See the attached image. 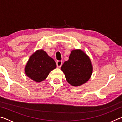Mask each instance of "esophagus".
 Listing matches in <instances>:
<instances>
[{
	"mask_svg": "<svg viewBox=\"0 0 122 122\" xmlns=\"http://www.w3.org/2000/svg\"><path fill=\"white\" fill-rule=\"evenodd\" d=\"M56 65L57 68H60L61 67V66L62 65V61H57L56 62Z\"/></svg>",
	"mask_w": 122,
	"mask_h": 122,
	"instance_id": "esophagus-1",
	"label": "esophagus"
}]
</instances>
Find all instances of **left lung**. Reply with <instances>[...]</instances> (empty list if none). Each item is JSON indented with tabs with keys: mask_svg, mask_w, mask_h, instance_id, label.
<instances>
[{
	"mask_svg": "<svg viewBox=\"0 0 122 122\" xmlns=\"http://www.w3.org/2000/svg\"><path fill=\"white\" fill-rule=\"evenodd\" d=\"M67 81L74 86L86 83L92 76L93 67L90 59L81 49H74L61 67Z\"/></svg>",
	"mask_w": 122,
	"mask_h": 122,
	"instance_id": "obj_1",
	"label": "left lung"
}]
</instances>
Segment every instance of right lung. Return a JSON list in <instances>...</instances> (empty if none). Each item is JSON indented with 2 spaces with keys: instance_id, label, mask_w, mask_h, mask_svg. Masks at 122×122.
Listing matches in <instances>:
<instances>
[{
  "instance_id": "1",
  "label": "right lung",
  "mask_w": 122,
  "mask_h": 122,
  "mask_svg": "<svg viewBox=\"0 0 122 122\" xmlns=\"http://www.w3.org/2000/svg\"><path fill=\"white\" fill-rule=\"evenodd\" d=\"M56 67L55 61L43 49H39L29 58L25 68V73L29 78L39 83L44 81L49 73Z\"/></svg>"
}]
</instances>
